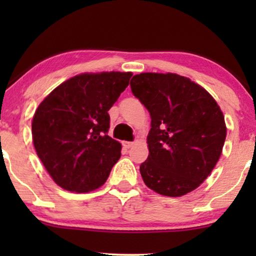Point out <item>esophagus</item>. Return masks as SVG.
Here are the masks:
<instances>
[{
  "instance_id": "34e87169",
  "label": "esophagus",
  "mask_w": 256,
  "mask_h": 256,
  "mask_svg": "<svg viewBox=\"0 0 256 256\" xmlns=\"http://www.w3.org/2000/svg\"><path fill=\"white\" fill-rule=\"evenodd\" d=\"M132 146H134V142H124L125 148H131Z\"/></svg>"
}]
</instances>
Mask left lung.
<instances>
[{
	"mask_svg": "<svg viewBox=\"0 0 256 256\" xmlns=\"http://www.w3.org/2000/svg\"><path fill=\"white\" fill-rule=\"evenodd\" d=\"M131 91L152 118L143 182L164 196L178 198L198 188L222 155L226 138L222 112L210 94L176 73H140Z\"/></svg>",
	"mask_w": 256,
	"mask_h": 256,
	"instance_id": "obj_1",
	"label": "left lung"
}]
</instances>
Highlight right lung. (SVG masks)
I'll use <instances>...</instances> for the list:
<instances>
[{
    "label": "right lung",
    "mask_w": 256,
    "mask_h": 256,
    "mask_svg": "<svg viewBox=\"0 0 256 256\" xmlns=\"http://www.w3.org/2000/svg\"><path fill=\"white\" fill-rule=\"evenodd\" d=\"M131 72L83 73L64 82L38 106L32 140L52 180L64 190L89 192L104 184L122 155L108 136V110L128 85Z\"/></svg>",
    "instance_id": "obj_1"
}]
</instances>
